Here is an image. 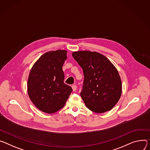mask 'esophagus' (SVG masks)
<instances>
[{
  "instance_id": "34e87169",
  "label": "esophagus",
  "mask_w": 150,
  "mask_h": 150,
  "mask_svg": "<svg viewBox=\"0 0 150 150\" xmlns=\"http://www.w3.org/2000/svg\"><path fill=\"white\" fill-rule=\"evenodd\" d=\"M71 88H72V89H73V91L74 92V91H76L77 90V86H76V85H72Z\"/></svg>"
}]
</instances>
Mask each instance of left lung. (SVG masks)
Instances as JSON below:
<instances>
[{
	"label": "left lung",
	"mask_w": 150,
	"mask_h": 150,
	"mask_svg": "<svg viewBox=\"0 0 150 150\" xmlns=\"http://www.w3.org/2000/svg\"><path fill=\"white\" fill-rule=\"evenodd\" d=\"M82 68L84 81L80 96L86 107L96 113L111 110L120 98L122 83L118 70L104 55L96 52H73Z\"/></svg>",
	"instance_id": "8db88e82"
}]
</instances>
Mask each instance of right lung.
<instances>
[{"label":"right lung","instance_id":"add662e5","mask_svg":"<svg viewBox=\"0 0 150 150\" xmlns=\"http://www.w3.org/2000/svg\"><path fill=\"white\" fill-rule=\"evenodd\" d=\"M67 51L57 50L43 54L33 65L27 81L31 102L40 111L52 114L61 109L72 92L64 83L62 65Z\"/></svg>","mask_w":150,"mask_h":150}]
</instances>
